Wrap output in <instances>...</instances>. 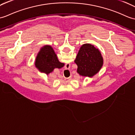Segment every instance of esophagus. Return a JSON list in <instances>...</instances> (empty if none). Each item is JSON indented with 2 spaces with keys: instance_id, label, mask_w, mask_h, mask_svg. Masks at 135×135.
Listing matches in <instances>:
<instances>
[{
  "instance_id": "1",
  "label": "esophagus",
  "mask_w": 135,
  "mask_h": 135,
  "mask_svg": "<svg viewBox=\"0 0 135 135\" xmlns=\"http://www.w3.org/2000/svg\"><path fill=\"white\" fill-rule=\"evenodd\" d=\"M66 66H67V68H70V64H67Z\"/></svg>"
}]
</instances>
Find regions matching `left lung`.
Masks as SVG:
<instances>
[{"label": "left lung", "mask_w": 135, "mask_h": 135, "mask_svg": "<svg viewBox=\"0 0 135 135\" xmlns=\"http://www.w3.org/2000/svg\"><path fill=\"white\" fill-rule=\"evenodd\" d=\"M75 62L78 65L77 72L79 75L92 77L101 68L103 58L98 49L86 44L81 46Z\"/></svg>", "instance_id": "obj_1"}]
</instances>
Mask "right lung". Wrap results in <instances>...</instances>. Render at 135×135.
<instances>
[{
  "mask_svg": "<svg viewBox=\"0 0 135 135\" xmlns=\"http://www.w3.org/2000/svg\"><path fill=\"white\" fill-rule=\"evenodd\" d=\"M35 65L41 72L48 75L55 68H60L63 67L64 64L58 60L52 47L45 45L41 49L37 55Z\"/></svg>",
  "mask_w": 135,
  "mask_h": 135,
  "instance_id": "right-lung-1",
  "label": "right lung"
}]
</instances>
